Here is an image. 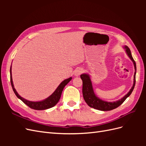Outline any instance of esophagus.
<instances>
[{
	"label": "esophagus",
	"mask_w": 146,
	"mask_h": 146,
	"mask_svg": "<svg viewBox=\"0 0 146 146\" xmlns=\"http://www.w3.org/2000/svg\"><path fill=\"white\" fill-rule=\"evenodd\" d=\"M83 72V68H78L74 70V76H78Z\"/></svg>",
	"instance_id": "obj_1"
}]
</instances>
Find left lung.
Returning a JSON list of instances; mask_svg holds the SVG:
<instances>
[{"instance_id":"left-lung-1","label":"left lung","mask_w":146,"mask_h":146,"mask_svg":"<svg viewBox=\"0 0 146 146\" xmlns=\"http://www.w3.org/2000/svg\"><path fill=\"white\" fill-rule=\"evenodd\" d=\"M125 51L126 54L127 56L129 57L130 59L133 62L135 67V74L133 77V86L131 88L130 91L128 92V93L125 94L124 96L121 99H119L116 101L113 102H107L104 100H102L101 99L99 98L95 94L94 91L93 87H92V83L90 76L87 73L82 74L80 77L83 81V88H82V92L83 98L86 103L88 104V106L90 107L93 108L94 109L100 110V111H110L113 109H115L117 108L119 106H120L123 102L125 100V99L129 97L130 95L131 94L132 91H133L134 87L135 85V82H136V66L135 60H133V57H132L131 51L130 48L128 47L127 46H124L123 47Z\"/></svg>"}]
</instances>
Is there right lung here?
I'll return each instance as SVG.
<instances>
[{
	"label": "right lung",
	"instance_id": "add662e5",
	"mask_svg": "<svg viewBox=\"0 0 146 146\" xmlns=\"http://www.w3.org/2000/svg\"><path fill=\"white\" fill-rule=\"evenodd\" d=\"M72 77H69V78L65 79V80L61 82L58 85V86L56 88V89L55 90V91L53 92L50 96H48L47 98L40 101H30L23 98V97H21L18 94V92L16 91V89L15 88L14 85H13L11 74V65L10 67V82L13 90L14 91L15 94H16L17 98L21 100L25 104L29 106L30 108L36 110H44L54 107V106L58 102L64 86L72 80Z\"/></svg>",
	"mask_w": 146,
	"mask_h": 146
}]
</instances>
